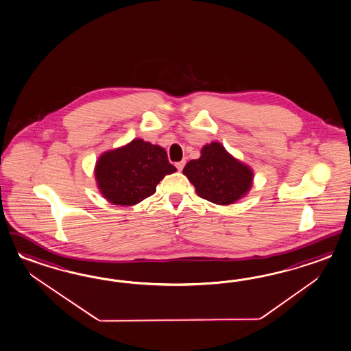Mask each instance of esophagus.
<instances>
[{"label":"esophagus","mask_w":351,"mask_h":351,"mask_svg":"<svg viewBox=\"0 0 351 351\" xmlns=\"http://www.w3.org/2000/svg\"><path fill=\"white\" fill-rule=\"evenodd\" d=\"M175 166H176V169H178V170H182V169H184V166H185V160H181V162H178V163L175 165Z\"/></svg>","instance_id":"34e87169"}]
</instances>
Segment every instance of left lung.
<instances>
[{"mask_svg":"<svg viewBox=\"0 0 351 351\" xmlns=\"http://www.w3.org/2000/svg\"><path fill=\"white\" fill-rule=\"evenodd\" d=\"M182 173L201 198L221 206L245 197L255 176L248 165L237 160L217 141L206 144L201 149V157L189 160Z\"/></svg>","mask_w":351,"mask_h":351,"instance_id":"8db88e82","label":"left lung"}]
</instances>
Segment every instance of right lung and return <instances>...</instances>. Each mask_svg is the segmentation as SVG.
Here are the masks:
<instances>
[{
  "label": "right lung",
  "instance_id": "add662e5",
  "mask_svg": "<svg viewBox=\"0 0 351 351\" xmlns=\"http://www.w3.org/2000/svg\"><path fill=\"white\" fill-rule=\"evenodd\" d=\"M165 148L143 138L104 152L96 160V185L106 201L117 206H134L156 193L160 181L173 173Z\"/></svg>",
  "mask_w": 351,
  "mask_h": 351
}]
</instances>
